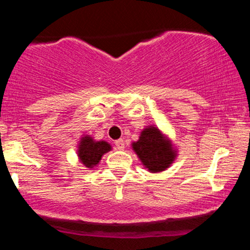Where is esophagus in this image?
Masks as SVG:
<instances>
[{"mask_svg": "<svg viewBox=\"0 0 250 250\" xmlns=\"http://www.w3.org/2000/svg\"><path fill=\"white\" fill-rule=\"evenodd\" d=\"M115 146H116V149H119V150H123V149H125V141H123V140H117V141H115Z\"/></svg>", "mask_w": 250, "mask_h": 250, "instance_id": "esophagus-1", "label": "esophagus"}]
</instances>
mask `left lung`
Returning a JSON list of instances; mask_svg holds the SVG:
<instances>
[{
	"mask_svg": "<svg viewBox=\"0 0 250 250\" xmlns=\"http://www.w3.org/2000/svg\"><path fill=\"white\" fill-rule=\"evenodd\" d=\"M133 148L149 171H162L174 161L175 153L170 142L163 139L156 127H148L142 131L140 140Z\"/></svg>",
	"mask_w": 250,
	"mask_h": 250,
	"instance_id": "left-lung-1",
	"label": "left lung"
}]
</instances>
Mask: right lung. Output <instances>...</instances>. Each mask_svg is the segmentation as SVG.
<instances>
[{
	"label": "right lung",
	"mask_w": 250,
	"mask_h": 250,
	"mask_svg": "<svg viewBox=\"0 0 250 250\" xmlns=\"http://www.w3.org/2000/svg\"><path fill=\"white\" fill-rule=\"evenodd\" d=\"M110 150V146L107 142L93 141L91 137H82L81 145L79 146V156L81 162L87 168L96 166L101 160L102 155Z\"/></svg>",
	"instance_id": "obj_1"
}]
</instances>
